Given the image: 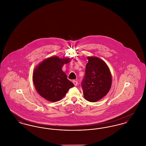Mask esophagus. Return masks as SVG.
Listing matches in <instances>:
<instances>
[{
    "instance_id": "34e87169",
    "label": "esophagus",
    "mask_w": 146,
    "mask_h": 146,
    "mask_svg": "<svg viewBox=\"0 0 146 146\" xmlns=\"http://www.w3.org/2000/svg\"><path fill=\"white\" fill-rule=\"evenodd\" d=\"M73 83L74 84L75 86H76V85H78V82L76 81V80H73Z\"/></svg>"
}]
</instances>
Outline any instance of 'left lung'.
<instances>
[{"instance_id":"8db88e82","label":"left lung","mask_w":146,"mask_h":146,"mask_svg":"<svg viewBox=\"0 0 146 146\" xmlns=\"http://www.w3.org/2000/svg\"><path fill=\"white\" fill-rule=\"evenodd\" d=\"M85 75L82 82L84 98L94 102L105 96L111 89V76L106 63L96 57H88Z\"/></svg>"}]
</instances>
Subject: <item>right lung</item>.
I'll return each mask as SVG.
<instances>
[{"label":"right lung","mask_w":146,"mask_h":146,"mask_svg":"<svg viewBox=\"0 0 146 146\" xmlns=\"http://www.w3.org/2000/svg\"><path fill=\"white\" fill-rule=\"evenodd\" d=\"M70 60L56 56L50 57L35 69L33 80L35 89L46 100L51 102L61 100L70 88L74 86L62 70L63 64L70 62Z\"/></svg>","instance_id":"1"}]
</instances>
